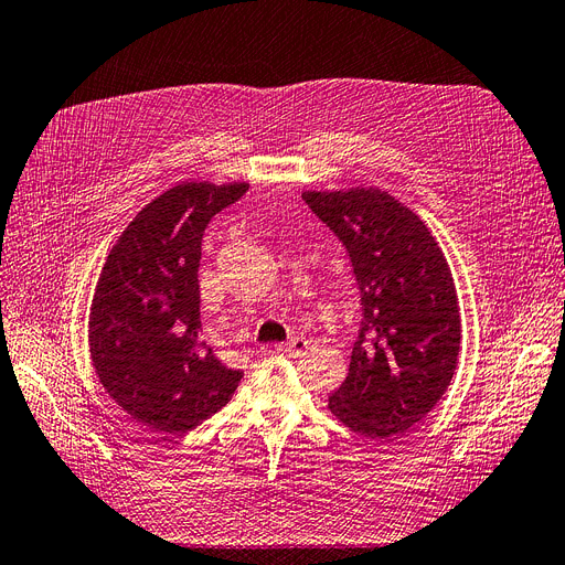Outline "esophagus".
<instances>
[{
	"label": "esophagus",
	"mask_w": 565,
	"mask_h": 565,
	"mask_svg": "<svg viewBox=\"0 0 565 565\" xmlns=\"http://www.w3.org/2000/svg\"><path fill=\"white\" fill-rule=\"evenodd\" d=\"M307 349H309V341L305 337H292L290 341L277 343V347H275L277 353H284V355H290V358L302 355Z\"/></svg>",
	"instance_id": "34e87169"
}]
</instances>
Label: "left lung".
Returning <instances> with one entry per match:
<instances>
[{"label": "left lung", "instance_id": "left-lung-1", "mask_svg": "<svg viewBox=\"0 0 565 565\" xmlns=\"http://www.w3.org/2000/svg\"><path fill=\"white\" fill-rule=\"evenodd\" d=\"M339 237L360 286L362 323L330 411L366 438L399 436L448 390L461 323L450 267L429 228L379 189L305 191Z\"/></svg>", "mask_w": 565, "mask_h": 565}]
</instances>
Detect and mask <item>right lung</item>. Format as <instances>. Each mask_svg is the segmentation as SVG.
Listing matches in <instances>:
<instances>
[{
    "instance_id": "add662e5",
    "label": "right lung",
    "mask_w": 565,
    "mask_h": 565,
    "mask_svg": "<svg viewBox=\"0 0 565 565\" xmlns=\"http://www.w3.org/2000/svg\"><path fill=\"white\" fill-rule=\"evenodd\" d=\"M247 189L173 186L134 218L104 265L89 313L92 364L121 411L152 431L199 427L242 379L199 337V267L212 216Z\"/></svg>"
}]
</instances>
